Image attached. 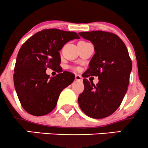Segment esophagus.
I'll return each instance as SVG.
<instances>
[{
    "mask_svg": "<svg viewBox=\"0 0 148 148\" xmlns=\"http://www.w3.org/2000/svg\"><path fill=\"white\" fill-rule=\"evenodd\" d=\"M75 79H76V81H77V82H82V77H81L80 75H79V74H76Z\"/></svg>",
    "mask_w": 148,
    "mask_h": 148,
    "instance_id": "1",
    "label": "esophagus"
}]
</instances>
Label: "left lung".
<instances>
[{"instance_id": "8db88e82", "label": "left lung", "mask_w": 148, "mask_h": 148, "mask_svg": "<svg viewBox=\"0 0 148 148\" xmlns=\"http://www.w3.org/2000/svg\"><path fill=\"white\" fill-rule=\"evenodd\" d=\"M79 35L94 45L95 54L83 74L84 90L79 96L82 111L96 119L111 116L121 105L127 92L132 62L126 46L118 35L104 31L81 32ZM98 77L96 85L86 79Z\"/></svg>"}]
</instances>
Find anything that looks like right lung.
<instances>
[{
	"instance_id": "right-lung-1",
	"label": "right lung",
	"mask_w": 148,
	"mask_h": 148,
	"mask_svg": "<svg viewBox=\"0 0 148 148\" xmlns=\"http://www.w3.org/2000/svg\"><path fill=\"white\" fill-rule=\"evenodd\" d=\"M80 37L74 32L46 29L37 32L22 45L14 69V85L23 108L35 116H45L55 108L60 93L75 76L62 71L59 51L67 42ZM47 68L60 74L49 78Z\"/></svg>"
}]
</instances>
